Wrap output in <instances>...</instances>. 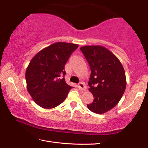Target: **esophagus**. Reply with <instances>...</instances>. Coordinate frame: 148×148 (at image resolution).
<instances>
[{
    "label": "esophagus",
    "instance_id": "obj_1",
    "mask_svg": "<svg viewBox=\"0 0 148 148\" xmlns=\"http://www.w3.org/2000/svg\"><path fill=\"white\" fill-rule=\"evenodd\" d=\"M77 86H78V88L80 90H82V91H85L86 89V86L82 82H79L78 85H77Z\"/></svg>",
    "mask_w": 148,
    "mask_h": 148
}]
</instances>
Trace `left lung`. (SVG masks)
Listing matches in <instances>:
<instances>
[{
	"label": "left lung",
	"mask_w": 148,
	"mask_h": 148,
	"mask_svg": "<svg viewBox=\"0 0 148 148\" xmlns=\"http://www.w3.org/2000/svg\"><path fill=\"white\" fill-rule=\"evenodd\" d=\"M91 69L88 85L93 101L87 104L94 113L102 114L118 104L126 88V76L117 57L101 46L80 47Z\"/></svg>",
	"instance_id": "8db88e82"
}]
</instances>
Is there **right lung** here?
Returning <instances> with one entry per match:
<instances>
[{
    "label": "right lung",
    "instance_id": "obj_1",
    "mask_svg": "<svg viewBox=\"0 0 148 148\" xmlns=\"http://www.w3.org/2000/svg\"><path fill=\"white\" fill-rule=\"evenodd\" d=\"M78 45L56 42L40 51L33 57L25 72L27 91L43 108L59 106L68 95L72 87L62 76L66 74L64 65Z\"/></svg>",
    "mask_w": 148,
    "mask_h": 148
}]
</instances>
